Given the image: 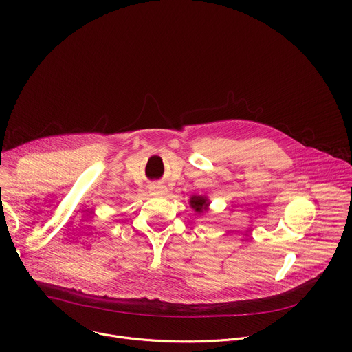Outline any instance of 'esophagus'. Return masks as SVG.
Listing matches in <instances>:
<instances>
[{"instance_id":"1","label":"esophagus","mask_w":352,"mask_h":352,"mask_svg":"<svg viewBox=\"0 0 352 352\" xmlns=\"http://www.w3.org/2000/svg\"><path fill=\"white\" fill-rule=\"evenodd\" d=\"M150 192H152V195H155V196H164V195H167L168 189L164 185L155 184V185L150 186Z\"/></svg>"}]
</instances>
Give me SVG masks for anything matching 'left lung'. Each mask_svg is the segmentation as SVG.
Wrapping results in <instances>:
<instances>
[{"label":"left lung","mask_w":352,"mask_h":352,"mask_svg":"<svg viewBox=\"0 0 352 352\" xmlns=\"http://www.w3.org/2000/svg\"><path fill=\"white\" fill-rule=\"evenodd\" d=\"M189 205L197 214H204L210 206V200L205 195H192L189 199Z\"/></svg>","instance_id":"8db88e82"}]
</instances>
